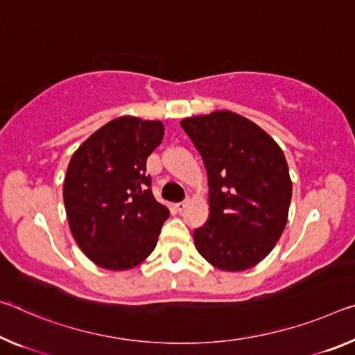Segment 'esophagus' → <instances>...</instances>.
<instances>
[{
	"label": "esophagus",
	"mask_w": 355,
	"mask_h": 355,
	"mask_svg": "<svg viewBox=\"0 0 355 355\" xmlns=\"http://www.w3.org/2000/svg\"><path fill=\"white\" fill-rule=\"evenodd\" d=\"M187 205H188V200L178 202V204H175V208H177L178 211H182V210H184V208H187Z\"/></svg>",
	"instance_id": "34e87169"
}]
</instances>
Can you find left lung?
<instances>
[{"instance_id":"obj_1","label":"left lung","mask_w":355,"mask_h":355,"mask_svg":"<svg viewBox=\"0 0 355 355\" xmlns=\"http://www.w3.org/2000/svg\"><path fill=\"white\" fill-rule=\"evenodd\" d=\"M180 125L204 159L210 216L193 237L200 256L224 272L254 267L288 223L289 167L279 145L230 110L189 116Z\"/></svg>"}]
</instances>
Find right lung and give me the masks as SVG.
Wrapping results in <instances>:
<instances>
[{
	"instance_id": "1",
	"label": "right lung",
	"mask_w": 355,
	"mask_h": 355,
	"mask_svg": "<svg viewBox=\"0 0 355 355\" xmlns=\"http://www.w3.org/2000/svg\"><path fill=\"white\" fill-rule=\"evenodd\" d=\"M161 121L118 116L72 155L63 199L71 234L89 261L129 270L157 243L167 208L151 193L147 157L162 142Z\"/></svg>"
}]
</instances>
